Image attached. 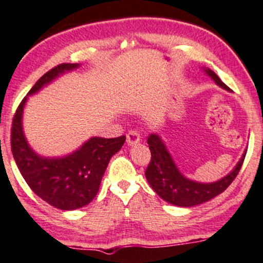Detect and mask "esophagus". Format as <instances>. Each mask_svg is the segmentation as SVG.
<instances>
[{
	"label": "esophagus",
	"instance_id": "1",
	"mask_svg": "<svg viewBox=\"0 0 263 263\" xmlns=\"http://www.w3.org/2000/svg\"><path fill=\"white\" fill-rule=\"evenodd\" d=\"M140 141V133L137 132V130H130L126 134V142H128V145H137L138 142Z\"/></svg>",
	"mask_w": 263,
	"mask_h": 263
}]
</instances>
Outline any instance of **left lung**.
<instances>
[{"label":"left lung","instance_id":"left-lung-1","mask_svg":"<svg viewBox=\"0 0 263 263\" xmlns=\"http://www.w3.org/2000/svg\"><path fill=\"white\" fill-rule=\"evenodd\" d=\"M205 72L215 80L217 85L229 90V87L219 79L215 72L211 69H205ZM147 144L151 151L150 163L145 171V177L148 184L155 190V193L164 201L180 207L200 205L223 193L238 176L246 155L245 152L236 167L228 176L215 183L205 184L187 179L178 171L170 152L167 151V147L164 146L163 141L158 135L151 134L147 138Z\"/></svg>","mask_w":263,"mask_h":263}]
</instances>
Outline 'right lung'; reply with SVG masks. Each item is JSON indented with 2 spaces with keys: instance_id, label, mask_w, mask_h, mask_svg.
<instances>
[{
  "instance_id": "add662e5",
  "label": "right lung",
  "mask_w": 263,
  "mask_h": 263,
  "mask_svg": "<svg viewBox=\"0 0 263 263\" xmlns=\"http://www.w3.org/2000/svg\"><path fill=\"white\" fill-rule=\"evenodd\" d=\"M78 67V63L58 64L35 83L28 95L39 91L60 74ZM25 102L27 97L19 103L11 129L12 154L23 178L40 199L56 209L72 211L90 203L99 191L109 160L121 150L125 137L91 138L66 157H40L29 146L23 133L22 116Z\"/></svg>"
}]
</instances>
